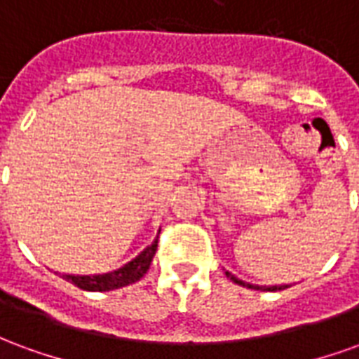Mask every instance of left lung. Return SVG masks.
<instances>
[{
    "label": "left lung",
    "mask_w": 359,
    "mask_h": 359,
    "mask_svg": "<svg viewBox=\"0 0 359 359\" xmlns=\"http://www.w3.org/2000/svg\"><path fill=\"white\" fill-rule=\"evenodd\" d=\"M225 275H226V277H229V278H231L233 283H236V285L246 286V288H254V290H273V292H275V290H285V288H288V285H280V286H257V285H248V283H244V280H241V278H236V277H234V275H231L229 271H225Z\"/></svg>",
    "instance_id": "8db88e82"
}]
</instances>
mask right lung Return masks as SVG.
Here are the masks:
<instances>
[{
    "label": "right lung",
    "mask_w": 359,
    "mask_h": 359,
    "mask_svg": "<svg viewBox=\"0 0 359 359\" xmlns=\"http://www.w3.org/2000/svg\"><path fill=\"white\" fill-rule=\"evenodd\" d=\"M157 238H159V234L148 248L140 252V256L134 257L133 262L123 265L121 269L111 271L105 275H63V278L71 280L74 286H79L82 290H90V292H107V290H115L121 286L133 285L136 280H140L146 275V271L149 269L151 259L156 256Z\"/></svg>",
    "instance_id": "1"
}]
</instances>
